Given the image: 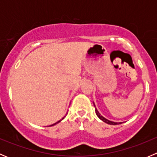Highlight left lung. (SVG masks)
Instances as JSON below:
<instances>
[{"instance_id": "1", "label": "left lung", "mask_w": 157, "mask_h": 157, "mask_svg": "<svg viewBox=\"0 0 157 157\" xmlns=\"http://www.w3.org/2000/svg\"><path fill=\"white\" fill-rule=\"evenodd\" d=\"M93 105H94V106H95V111H96V115H97V116L99 117V118H100V119L102 120V121H104V122L107 123V124H112V125H115V124H121V123H122V122H114V121H109V120L106 119V118H104V117L102 116V115H101V114L99 113V112H98L97 109L96 108V105H95L94 102H93Z\"/></svg>"}]
</instances>
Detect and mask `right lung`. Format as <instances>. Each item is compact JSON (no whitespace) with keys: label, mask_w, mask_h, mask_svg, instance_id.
<instances>
[{"label":"right lung","mask_w":157,"mask_h":157,"mask_svg":"<svg viewBox=\"0 0 157 157\" xmlns=\"http://www.w3.org/2000/svg\"><path fill=\"white\" fill-rule=\"evenodd\" d=\"M67 114H66V115H67ZM64 118H65V116H64V117H63V118H61V120H60V121H58V122H56V123H55V124H52V125H50V126H53V125H55V124H58V122H60V121H61V120H63V119H64Z\"/></svg>","instance_id":"add662e5"}]
</instances>
